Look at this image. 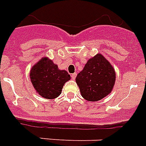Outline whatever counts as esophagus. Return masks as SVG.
I'll return each instance as SVG.
<instances>
[{
    "mask_svg": "<svg viewBox=\"0 0 146 146\" xmlns=\"http://www.w3.org/2000/svg\"><path fill=\"white\" fill-rule=\"evenodd\" d=\"M76 75H77V74H76V73H73V74L71 75V77H72V79H73V80H75L76 77Z\"/></svg>",
    "mask_w": 146,
    "mask_h": 146,
    "instance_id": "34e87169",
    "label": "esophagus"
}]
</instances>
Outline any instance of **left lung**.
<instances>
[{
  "instance_id": "left-lung-1",
  "label": "left lung",
  "mask_w": 146,
  "mask_h": 146,
  "mask_svg": "<svg viewBox=\"0 0 146 146\" xmlns=\"http://www.w3.org/2000/svg\"><path fill=\"white\" fill-rule=\"evenodd\" d=\"M116 74L110 62L101 54L88 60L78 73L76 82L81 95L89 102H98L110 94L115 83Z\"/></svg>"
}]
</instances>
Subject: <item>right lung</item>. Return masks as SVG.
<instances>
[{"label": "right lung", "mask_w": 146, "mask_h": 146, "mask_svg": "<svg viewBox=\"0 0 146 146\" xmlns=\"http://www.w3.org/2000/svg\"><path fill=\"white\" fill-rule=\"evenodd\" d=\"M29 76L36 92L48 99L58 97L65 82L70 80L66 70H59L57 64L46 57H42L32 67Z\"/></svg>", "instance_id": "right-lung-1"}]
</instances>
